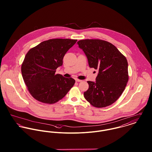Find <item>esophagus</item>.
Segmentation results:
<instances>
[{
	"label": "esophagus",
	"mask_w": 152,
	"mask_h": 152,
	"mask_svg": "<svg viewBox=\"0 0 152 152\" xmlns=\"http://www.w3.org/2000/svg\"><path fill=\"white\" fill-rule=\"evenodd\" d=\"M75 81H76V82H81V81H82V80H79V79H77V78H76V79H75Z\"/></svg>",
	"instance_id": "obj_1"
}]
</instances>
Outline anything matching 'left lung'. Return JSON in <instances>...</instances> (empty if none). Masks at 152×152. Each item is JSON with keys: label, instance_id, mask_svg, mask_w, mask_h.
I'll list each match as a JSON object with an SVG mask.
<instances>
[{"label": "left lung", "instance_id": "8db88e82", "mask_svg": "<svg viewBox=\"0 0 152 152\" xmlns=\"http://www.w3.org/2000/svg\"><path fill=\"white\" fill-rule=\"evenodd\" d=\"M87 56L90 68L98 70L96 81H87L89 88L84 96L96 108L114 103L123 93L129 80L126 57L112 44L99 39L77 42Z\"/></svg>", "mask_w": 152, "mask_h": 152}]
</instances>
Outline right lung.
<instances>
[{
  "mask_svg": "<svg viewBox=\"0 0 152 152\" xmlns=\"http://www.w3.org/2000/svg\"><path fill=\"white\" fill-rule=\"evenodd\" d=\"M77 40L55 39L44 41L26 54L21 67L22 77L31 96L41 102L53 104L63 98L75 81L56 74L63 65L65 53Z\"/></svg>",
  "mask_w": 152,
  "mask_h": 152,
  "instance_id": "obj_1",
  "label": "right lung"
}]
</instances>
